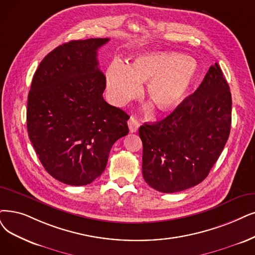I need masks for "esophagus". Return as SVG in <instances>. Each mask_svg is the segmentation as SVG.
<instances>
[{"label": "esophagus", "mask_w": 255, "mask_h": 255, "mask_svg": "<svg viewBox=\"0 0 255 255\" xmlns=\"http://www.w3.org/2000/svg\"><path fill=\"white\" fill-rule=\"evenodd\" d=\"M140 127L139 121L137 119H135L134 117H130L128 120V128L130 133H136Z\"/></svg>", "instance_id": "esophagus-1"}]
</instances>
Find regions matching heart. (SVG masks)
I'll return each mask as SVG.
<instances>
[{"label": "heart", "instance_id": "obj_1", "mask_svg": "<svg viewBox=\"0 0 255 255\" xmlns=\"http://www.w3.org/2000/svg\"><path fill=\"white\" fill-rule=\"evenodd\" d=\"M198 73L193 58L172 52L137 56L131 66L115 60L107 71V88L113 103L121 106L138 96L141 84L148 81L146 92L160 112L177 108L186 96Z\"/></svg>", "mask_w": 255, "mask_h": 255}]
</instances>
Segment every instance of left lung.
I'll list each match as a JSON object with an SVG mask.
<instances>
[{"instance_id": "left-lung-1", "label": "left lung", "mask_w": 255, "mask_h": 255, "mask_svg": "<svg viewBox=\"0 0 255 255\" xmlns=\"http://www.w3.org/2000/svg\"><path fill=\"white\" fill-rule=\"evenodd\" d=\"M231 106L228 83L216 63L170 115L141 126L142 175L147 184L171 193L204 180L228 140Z\"/></svg>"}]
</instances>
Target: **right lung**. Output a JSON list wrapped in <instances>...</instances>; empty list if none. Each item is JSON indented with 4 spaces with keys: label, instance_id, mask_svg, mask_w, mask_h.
Instances as JSON below:
<instances>
[{
    "label": "right lung",
    "instance_id": "obj_1",
    "mask_svg": "<svg viewBox=\"0 0 255 255\" xmlns=\"http://www.w3.org/2000/svg\"><path fill=\"white\" fill-rule=\"evenodd\" d=\"M109 38L71 40L45 56L28 94L29 139L44 168L68 185H87L107 166L129 116L104 99L97 50Z\"/></svg>",
    "mask_w": 255,
    "mask_h": 255
}]
</instances>
